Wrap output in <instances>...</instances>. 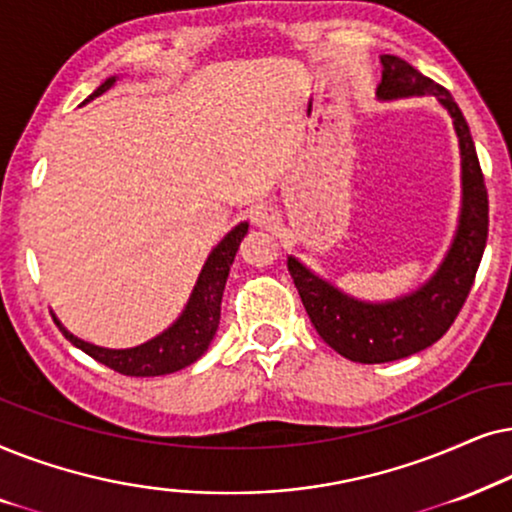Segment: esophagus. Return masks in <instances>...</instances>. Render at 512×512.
<instances>
[{
	"instance_id": "34e87169",
	"label": "esophagus",
	"mask_w": 512,
	"mask_h": 512,
	"mask_svg": "<svg viewBox=\"0 0 512 512\" xmlns=\"http://www.w3.org/2000/svg\"><path fill=\"white\" fill-rule=\"evenodd\" d=\"M252 222L257 224V227H271V224L276 222V215H274V210L271 208H264V206H257V208H252Z\"/></svg>"
}]
</instances>
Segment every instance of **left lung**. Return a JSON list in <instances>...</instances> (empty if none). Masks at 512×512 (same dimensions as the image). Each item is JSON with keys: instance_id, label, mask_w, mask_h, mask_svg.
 I'll return each mask as SVG.
<instances>
[{"instance_id": "1", "label": "left lung", "mask_w": 512, "mask_h": 512, "mask_svg": "<svg viewBox=\"0 0 512 512\" xmlns=\"http://www.w3.org/2000/svg\"><path fill=\"white\" fill-rule=\"evenodd\" d=\"M381 60L377 100L431 95L452 119L461 154V208L454 238L440 267L417 290L386 302L358 299L318 276L297 257H288V271L313 327L327 346L353 363H391L428 349L449 330L466 302L487 245L489 201L478 152L470 128L452 93L424 77L398 56Z\"/></svg>"}]
</instances>
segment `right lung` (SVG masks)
I'll list each match as a JSON object with an SVG mask.
<instances>
[{
  "label": "right lung",
  "mask_w": 512,
  "mask_h": 512,
  "mask_svg": "<svg viewBox=\"0 0 512 512\" xmlns=\"http://www.w3.org/2000/svg\"><path fill=\"white\" fill-rule=\"evenodd\" d=\"M119 77H109L95 88V91L84 100L91 102L98 95L107 93L109 88L117 84ZM248 222H238L220 243L210 250L206 264H203L196 285L189 295L185 309L170 323L161 335L147 339L145 344L131 346V349H105V346L84 342L77 335H72L67 327L60 323L53 313L60 332L70 339V342L88 356L98 360V363L112 367L114 372L126 374V377H161L182 370V367L192 365L208 351L213 342L217 325H220V304L222 292L227 285L229 269L234 264V257L241 245L243 236L248 234Z\"/></svg>",
  "instance_id": "1"
}]
</instances>
